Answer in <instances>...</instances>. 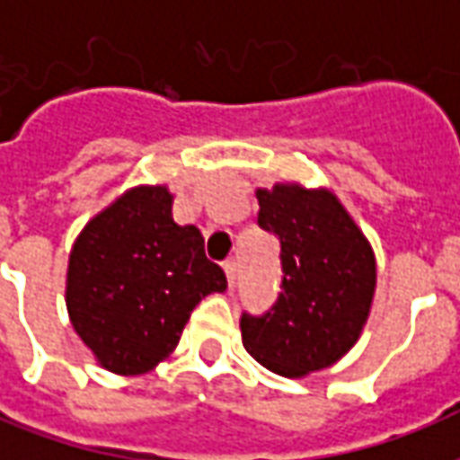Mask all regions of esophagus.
<instances>
[{
    "label": "esophagus",
    "instance_id": "1",
    "mask_svg": "<svg viewBox=\"0 0 460 460\" xmlns=\"http://www.w3.org/2000/svg\"><path fill=\"white\" fill-rule=\"evenodd\" d=\"M224 273H226V280H229V286H234L236 283V270H239V263H236V259H226L224 263Z\"/></svg>",
    "mask_w": 460,
    "mask_h": 460
}]
</instances>
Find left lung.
<instances>
[{
  "instance_id": "left-lung-1",
  "label": "left lung",
  "mask_w": 460,
  "mask_h": 460,
  "mask_svg": "<svg viewBox=\"0 0 460 460\" xmlns=\"http://www.w3.org/2000/svg\"><path fill=\"white\" fill-rule=\"evenodd\" d=\"M259 226L280 243V293L261 315H241L243 347L256 362L303 376L355 345L375 296L369 243L335 194L298 184L259 190Z\"/></svg>"
}]
</instances>
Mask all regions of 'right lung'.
Segmentation results:
<instances>
[{"mask_svg":"<svg viewBox=\"0 0 460 460\" xmlns=\"http://www.w3.org/2000/svg\"><path fill=\"white\" fill-rule=\"evenodd\" d=\"M221 290L224 270L197 226L174 224L167 187H137L75 239L66 305L105 369L145 375L170 357L199 300Z\"/></svg>","mask_w":460,"mask_h":460,"instance_id":"right-lung-1","label":"right lung"}]
</instances>
